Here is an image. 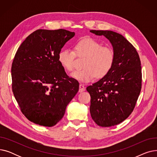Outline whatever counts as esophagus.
<instances>
[{
	"instance_id": "1",
	"label": "esophagus",
	"mask_w": 157,
	"mask_h": 157,
	"mask_svg": "<svg viewBox=\"0 0 157 157\" xmlns=\"http://www.w3.org/2000/svg\"><path fill=\"white\" fill-rule=\"evenodd\" d=\"M79 87V92H84L85 90V86L83 85L80 84Z\"/></svg>"
}]
</instances>
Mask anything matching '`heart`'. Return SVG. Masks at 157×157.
I'll return each instance as SVG.
<instances>
[{"label": "heart", "mask_w": 157, "mask_h": 157, "mask_svg": "<svg viewBox=\"0 0 157 157\" xmlns=\"http://www.w3.org/2000/svg\"><path fill=\"white\" fill-rule=\"evenodd\" d=\"M75 52L79 56H85L82 70L72 72L70 76L80 82L88 83L97 76L101 78L105 76L111 69L114 53L108 47H102L94 39L88 37L81 39L75 45ZM71 49H65L59 54V61L62 67L68 71H72L76 53Z\"/></svg>", "instance_id": "obj_1"}]
</instances>
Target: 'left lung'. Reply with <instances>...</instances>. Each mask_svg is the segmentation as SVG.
Here are the masks:
<instances>
[{"label":"left lung","instance_id":"8db88e82","mask_svg":"<svg viewBox=\"0 0 157 157\" xmlns=\"http://www.w3.org/2000/svg\"><path fill=\"white\" fill-rule=\"evenodd\" d=\"M111 43L114 53L108 74L86 90L91 96L90 112L98 126L111 127L127 119L134 110L141 90V66L135 48L122 35L111 30H91Z\"/></svg>","mask_w":157,"mask_h":157}]
</instances>
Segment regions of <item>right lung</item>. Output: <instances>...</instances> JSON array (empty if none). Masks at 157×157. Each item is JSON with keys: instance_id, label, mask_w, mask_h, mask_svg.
<instances>
[{"instance_id": "right-lung-1", "label": "right lung", "mask_w": 157, "mask_h": 157, "mask_svg": "<svg viewBox=\"0 0 157 157\" xmlns=\"http://www.w3.org/2000/svg\"><path fill=\"white\" fill-rule=\"evenodd\" d=\"M75 33L39 29L19 47L11 67L13 92L22 113L30 121L53 127L79 90L59 61V54Z\"/></svg>"}]
</instances>
